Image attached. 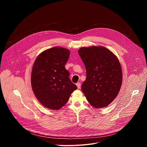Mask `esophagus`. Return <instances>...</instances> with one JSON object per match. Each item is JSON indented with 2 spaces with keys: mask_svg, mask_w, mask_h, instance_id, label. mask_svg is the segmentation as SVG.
<instances>
[{
  "mask_svg": "<svg viewBox=\"0 0 147 147\" xmlns=\"http://www.w3.org/2000/svg\"><path fill=\"white\" fill-rule=\"evenodd\" d=\"M76 86H77V87L78 89H80V87H81V83H80V82H77V83L76 84Z\"/></svg>",
  "mask_w": 147,
  "mask_h": 147,
  "instance_id": "34e87169",
  "label": "esophagus"
}]
</instances>
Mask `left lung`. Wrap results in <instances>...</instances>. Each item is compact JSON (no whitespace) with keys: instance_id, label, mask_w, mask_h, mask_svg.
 I'll list each match as a JSON object with an SVG mask.
<instances>
[{"instance_id":"1","label":"left lung","mask_w":147,"mask_h":147,"mask_svg":"<svg viewBox=\"0 0 147 147\" xmlns=\"http://www.w3.org/2000/svg\"><path fill=\"white\" fill-rule=\"evenodd\" d=\"M86 68L81 89L95 108H105L117 96L123 75L120 61L109 49L101 46L82 47L78 51Z\"/></svg>"}]
</instances>
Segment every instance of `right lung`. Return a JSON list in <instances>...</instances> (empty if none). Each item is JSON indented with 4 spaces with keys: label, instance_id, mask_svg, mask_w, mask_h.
Returning <instances> with one entry per match:
<instances>
[{
    "label": "right lung",
    "instance_id": "right-lung-1",
    "mask_svg": "<svg viewBox=\"0 0 147 147\" xmlns=\"http://www.w3.org/2000/svg\"><path fill=\"white\" fill-rule=\"evenodd\" d=\"M70 53L67 49L55 47L41 52L34 63L32 89L38 101L48 109H60L77 88L65 67Z\"/></svg>",
    "mask_w": 147,
    "mask_h": 147
}]
</instances>
